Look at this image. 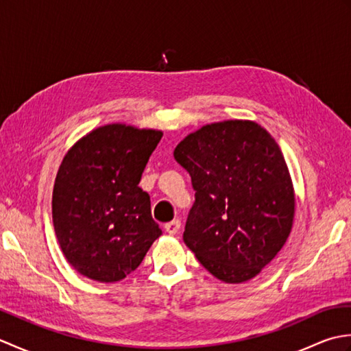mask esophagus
Returning <instances> with one entry per match:
<instances>
[{"label":"esophagus","instance_id":"obj_1","mask_svg":"<svg viewBox=\"0 0 351 351\" xmlns=\"http://www.w3.org/2000/svg\"><path fill=\"white\" fill-rule=\"evenodd\" d=\"M164 229H166V232H167V234H170V235H175V234H178V230L181 229V221L178 220V219L171 220V221L166 223V226H164Z\"/></svg>","mask_w":351,"mask_h":351}]
</instances>
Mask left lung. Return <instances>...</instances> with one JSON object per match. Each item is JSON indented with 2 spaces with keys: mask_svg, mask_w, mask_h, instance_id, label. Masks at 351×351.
<instances>
[{
  "mask_svg": "<svg viewBox=\"0 0 351 351\" xmlns=\"http://www.w3.org/2000/svg\"><path fill=\"white\" fill-rule=\"evenodd\" d=\"M196 200L184 243L226 283L255 278L293 229L295 196L282 151L253 121H223L189 134L175 147Z\"/></svg>",
  "mask_w": 351,
  "mask_h": 351,
  "instance_id": "8db88e82",
  "label": "left lung"
}]
</instances>
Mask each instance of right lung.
Instances as JSON below:
<instances>
[{
  "instance_id": "add662e5",
  "label": "right lung",
  "mask_w": 351,
  "mask_h": 351,
  "mask_svg": "<svg viewBox=\"0 0 351 351\" xmlns=\"http://www.w3.org/2000/svg\"><path fill=\"white\" fill-rule=\"evenodd\" d=\"M162 132L110 123L86 134L58 167L52 223L68 263L96 282L136 270L161 235L151 199L138 187Z\"/></svg>"
}]
</instances>
